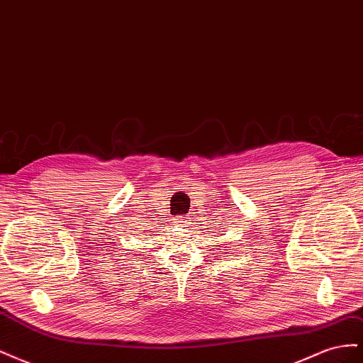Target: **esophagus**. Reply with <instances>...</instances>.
I'll use <instances>...</instances> for the list:
<instances>
[{
  "mask_svg": "<svg viewBox=\"0 0 363 363\" xmlns=\"http://www.w3.org/2000/svg\"><path fill=\"white\" fill-rule=\"evenodd\" d=\"M188 219H189L188 216H177L174 219V221L177 223L179 225H186V224H188Z\"/></svg>",
  "mask_w": 363,
  "mask_h": 363,
  "instance_id": "34e87169",
  "label": "esophagus"
}]
</instances>
